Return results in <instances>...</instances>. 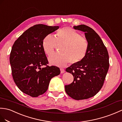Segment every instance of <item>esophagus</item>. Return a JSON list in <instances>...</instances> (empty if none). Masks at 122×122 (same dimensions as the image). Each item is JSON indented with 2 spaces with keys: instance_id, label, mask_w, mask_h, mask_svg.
I'll list each match as a JSON object with an SVG mask.
<instances>
[{
  "instance_id": "1",
  "label": "esophagus",
  "mask_w": 122,
  "mask_h": 122,
  "mask_svg": "<svg viewBox=\"0 0 122 122\" xmlns=\"http://www.w3.org/2000/svg\"><path fill=\"white\" fill-rule=\"evenodd\" d=\"M64 72H65V71H64V69H60V72H61V74H62V73H64Z\"/></svg>"
}]
</instances>
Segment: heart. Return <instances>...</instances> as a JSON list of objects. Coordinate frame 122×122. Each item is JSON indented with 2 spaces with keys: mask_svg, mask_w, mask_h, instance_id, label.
I'll list each match as a JSON object with an SVG mask.
<instances>
[{
  "mask_svg": "<svg viewBox=\"0 0 122 122\" xmlns=\"http://www.w3.org/2000/svg\"><path fill=\"white\" fill-rule=\"evenodd\" d=\"M63 44L61 49L62 54L50 56L49 61L52 65L66 66L70 62L72 64L81 63L86 58L89 45L85 38L70 27H64L58 30L56 36L49 34L44 38L42 48L48 56L55 52L57 44Z\"/></svg>",
  "mask_w": 122,
  "mask_h": 122,
  "instance_id": "obj_1",
  "label": "heart"
}]
</instances>
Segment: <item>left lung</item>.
I'll return each instance as SVG.
<instances>
[{
	"label": "left lung",
	"instance_id": "8db88e82",
	"mask_svg": "<svg viewBox=\"0 0 122 122\" xmlns=\"http://www.w3.org/2000/svg\"><path fill=\"white\" fill-rule=\"evenodd\" d=\"M73 28L85 32L89 47L83 61L66 69L73 75L74 81L65 86V90L75 100L86 99L95 96L103 86L109 68V56L100 36L91 27L82 24Z\"/></svg>",
	"mask_w": 122,
	"mask_h": 122
}]
</instances>
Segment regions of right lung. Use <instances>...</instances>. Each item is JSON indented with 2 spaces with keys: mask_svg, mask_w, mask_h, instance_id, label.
Returning a JSON list of instances; mask_svg holds the SVG:
<instances>
[{
  "mask_svg": "<svg viewBox=\"0 0 122 122\" xmlns=\"http://www.w3.org/2000/svg\"><path fill=\"white\" fill-rule=\"evenodd\" d=\"M59 28L35 25L25 30L13 45L10 63L14 81L20 90L31 97L44 93L51 79L60 74L59 67L47 65L42 48L44 38Z\"/></svg>",
  "mask_w": 122,
  "mask_h": 122,
  "instance_id": "1",
  "label": "right lung"
}]
</instances>
